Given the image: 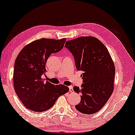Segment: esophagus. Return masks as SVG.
I'll return each instance as SVG.
<instances>
[{"mask_svg":"<svg viewBox=\"0 0 135 135\" xmlns=\"http://www.w3.org/2000/svg\"><path fill=\"white\" fill-rule=\"evenodd\" d=\"M69 91L70 92H74V90H73V86L72 85H70L69 86Z\"/></svg>","mask_w":135,"mask_h":135,"instance_id":"esophagus-1","label":"esophagus"}]
</instances>
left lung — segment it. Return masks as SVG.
Instances as JSON below:
<instances>
[{"label":"left lung","instance_id":"left-lung-1","mask_svg":"<svg viewBox=\"0 0 135 135\" xmlns=\"http://www.w3.org/2000/svg\"><path fill=\"white\" fill-rule=\"evenodd\" d=\"M65 47L72 53L78 70H82L81 88L74 90L81 93L77 111L93 114L102 108L113 92L115 66L107 48L98 39L81 36L68 41Z\"/></svg>","mask_w":135,"mask_h":135}]
</instances>
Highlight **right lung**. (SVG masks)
<instances>
[{"label": "right lung", "mask_w": 135, "mask_h": 135, "mask_svg": "<svg viewBox=\"0 0 135 135\" xmlns=\"http://www.w3.org/2000/svg\"><path fill=\"white\" fill-rule=\"evenodd\" d=\"M66 41L65 38L36 40L24 47L15 60L13 75L15 91L24 107L31 111L48 110L59 96L69 91L67 86L55 85L42 78L45 75L48 57L62 49Z\"/></svg>", "instance_id": "1"}]
</instances>
